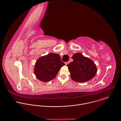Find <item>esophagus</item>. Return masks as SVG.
Returning <instances> with one entry per match:
<instances>
[{"instance_id": "1", "label": "esophagus", "mask_w": 121, "mask_h": 121, "mask_svg": "<svg viewBox=\"0 0 121 121\" xmlns=\"http://www.w3.org/2000/svg\"><path fill=\"white\" fill-rule=\"evenodd\" d=\"M69 63V61H68V62H65V65H67Z\"/></svg>"}]
</instances>
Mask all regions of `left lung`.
Segmentation results:
<instances>
[{
    "instance_id": "left-lung-1",
    "label": "left lung",
    "mask_w": 121,
    "mask_h": 121,
    "mask_svg": "<svg viewBox=\"0 0 121 121\" xmlns=\"http://www.w3.org/2000/svg\"><path fill=\"white\" fill-rule=\"evenodd\" d=\"M72 58L73 62L67 65L72 79L77 82H83L94 78L97 69L92 60L80 53L74 54Z\"/></svg>"
}]
</instances>
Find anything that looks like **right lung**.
<instances>
[{
    "label": "right lung",
    "instance_id": "obj_1",
    "mask_svg": "<svg viewBox=\"0 0 121 121\" xmlns=\"http://www.w3.org/2000/svg\"><path fill=\"white\" fill-rule=\"evenodd\" d=\"M65 65L58 54L50 53L43 56L36 62L34 73L37 78L43 82H48L56 77L61 68Z\"/></svg>",
    "mask_w": 121,
    "mask_h": 121
}]
</instances>
